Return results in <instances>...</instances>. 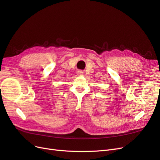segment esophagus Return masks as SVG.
Masks as SVG:
<instances>
[{
	"label": "esophagus",
	"instance_id": "esophagus-1",
	"mask_svg": "<svg viewBox=\"0 0 160 160\" xmlns=\"http://www.w3.org/2000/svg\"><path fill=\"white\" fill-rule=\"evenodd\" d=\"M83 72L81 71H77V75H83Z\"/></svg>",
	"mask_w": 160,
	"mask_h": 160
}]
</instances>
